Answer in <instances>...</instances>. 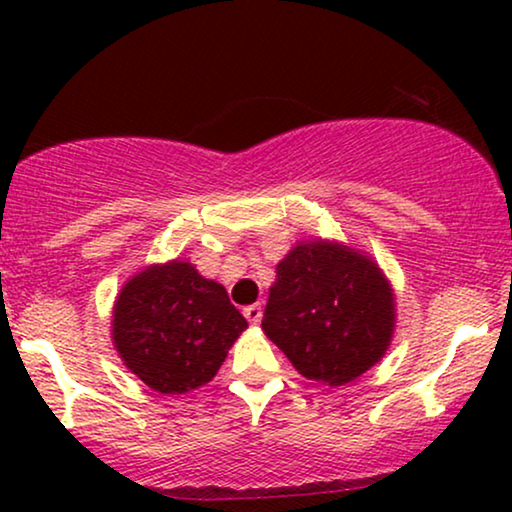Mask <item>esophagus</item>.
Masks as SVG:
<instances>
[{
  "label": "esophagus",
  "instance_id": "esophagus-1",
  "mask_svg": "<svg viewBox=\"0 0 512 512\" xmlns=\"http://www.w3.org/2000/svg\"><path fill=\"white\" fill-rule=\"evenodd\" d=\"M244 317H247V321L249 324H258V321H261V317H263V310H261V305H247L244 307Z\"/></svg>",
  "mask_w": 512,
  "mask_h": 512
}]
</instances>
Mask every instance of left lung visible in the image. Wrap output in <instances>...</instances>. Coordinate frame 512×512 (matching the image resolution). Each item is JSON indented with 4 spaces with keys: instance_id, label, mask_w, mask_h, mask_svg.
I'll return each instance as SVG.
<instances>
[{
    "instance_id": "left-lung-1",
    "label": "left lung",
    "mask_w": 512,
    "mask_h": 512,
    "mask_svg": "<svg viewBox=\"0 0 512 512\" xmlns=\"http://www.w3.org/2000/svg\"><path fill=\"white\" fill-rule=\"evenodd\" d=\"M263 331L307 380L331 387L382 361L396 298L373 258L331 240H300L277 263Z\"/></svg>"
}]
</instances>
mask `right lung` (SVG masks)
Segmentation results:
<instances>
[{
	"label": "right lung",
	"instance_id": "obj_1",
	"mask_svg": "<svg viewBox=\"0 0 512 512\" xmlns=\"http://www.w3.org/2000/svg\"><path fill=\"white\" fill-rule=\"evenodd\" d=\"M247 328L226 289L193 263L146 265L114 303L111 340L125 368L158 394H188L219 373Z\"/></svg>",
	"mask_w": 512,
	"mask_h": 512
}]
</instances>
